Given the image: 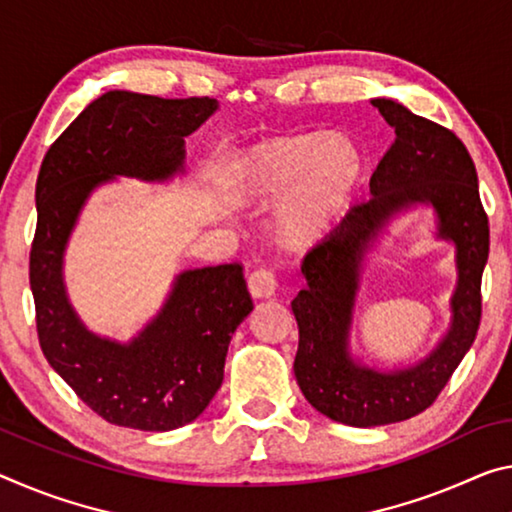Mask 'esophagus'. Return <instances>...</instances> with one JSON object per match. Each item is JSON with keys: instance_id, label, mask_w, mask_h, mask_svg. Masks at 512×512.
I'll return each instance as SVG.
<instances>
[{"instance_id": "34e87169", "label": "esophagus", "mask_w": 512, "mask_h": 512, "mask_svg": "<svg viewBox=\"0 0 512 512\" xmlns=\"http://www.w3.org/2000/svg\"><path fill=\"white\" fill-rule=\"evenodd\" d=\"M248 289H250V294H253V298H271V296H275L278 282H275V275L271 269H257L250 273Z\"/></svg>"}]
</instances>
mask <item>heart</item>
I'll return each instance as SVG.
<instances>
[{"instance_id":"1","label":"heart","mask_w":512,"mask_h":512,"mask_svg":"<svg viewBox=\"0 0 512 512\" xmlns=\"http://www.w3.org/2000/svg\"><path fill=\"white\" fill-rule=\"evenodd\" d=\"M360 157L344 139L280 136L250 152L243 184L253 198L278 200L280 237L307 246L332 230L353 198Z\"/></svg>"}]
</instances>
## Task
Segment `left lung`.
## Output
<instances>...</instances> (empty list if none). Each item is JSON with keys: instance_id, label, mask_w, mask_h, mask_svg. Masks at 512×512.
<instances>
[{"instance_id": "1", "label": "left lung", "mask_w": 512, "mask_h": 512, "mask_svg": "<svg viewBox=\"0 0 512 512\" xmlns=\"http://www.w3.org/2000/svg\"><path fill=\"white\" fill-rule=\"evenodd\" d=\"M371 104L394 127L396 139L373 170L371 198L305 255L300 271L307 287L291 300L300 392L321 415L358 428L410 419L440 396L476 339L481 278L490 253L488 214L465 143L399 102L378 97ZM415 204H431L438 236L457 243L452 328L428 359L408 370L378 372L355 363L347 348L359 271L370 241L388 218Z\"/></svg>"}]
</instances>
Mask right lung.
<instances>
[{
	"instance_id": "1",
	"label": "right lung",
	"mask_w": 512,
	"mask_h": 512,
	"mask_svg": "<svg viewBox=\"0 0 512 512\" xmlns=\"http://www.w3.org/2000/svg\"><path fill=\"white\" fill-rule=\"evenodd\" d=\"M216 109L212 97L109 91L72 120L40 166L29 255L38 342L52 369L109 424L173 431L200 417L223 383L234 330L253 312L241 264L184 271L159 314L120 344L79 321L63 285V253L88 196L116 175L164 182L182 173L184 136Z\"/></svg>"
}]
</instances>
